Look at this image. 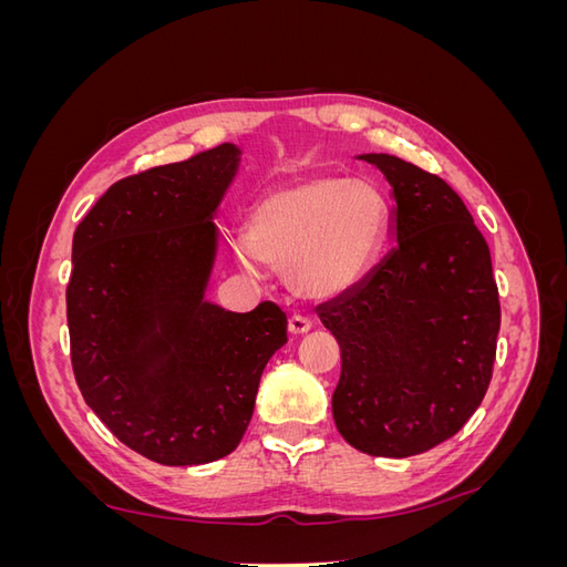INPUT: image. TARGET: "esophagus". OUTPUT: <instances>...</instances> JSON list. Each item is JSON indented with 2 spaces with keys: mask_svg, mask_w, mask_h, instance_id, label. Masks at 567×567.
I'll return each instance as SVG.
<instances>
[{
  "mask_svg": "<svg viewBox=\"0 0 567 567\" xmlns=\"http://www.w3.org/2000/svg\"><path fill=\"white\" fill-rule=\"evenodd\" d=\"M312 329V319L310 317H302V315H293L288 319V331L293 336H302Z\"/></svg>",
  "mask_w": 567,
  "mask_h": 567,
  "instance_id": "34e87169",
  "label": "esophagus"
}]
</instances>
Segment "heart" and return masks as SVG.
Here are the masks:
<instances>
[{"label": "heart", "mask_w": 567, "mask_h": 567, "mask_svg": "<svg viewBox=\"0 0 567 567\" xmlns=\"http://www.w3.org/2000/svg\"><path fill=\"white\" fill-rule=\"evenodd\" d=\"M381 188L340 175H319L267 194L255 205L238 260L252 257L286 271L307 298L346 293L379 255L388 229Z\"/></svg>", "instance_id": "obj_1"}]
</instances>
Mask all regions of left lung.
<instances>
[{
  "label": "left lung",
  "instance_id": "left-lung-1",
  "mask_svg": "<svg viewBox=\"0 0 567 567\" xmlns=\"http://www.w3.org/2000/svg\"><path fill=\"white\" fill-rule=\"evenodd\" d=\"M362 158L392 186L398 244L317 315L340 346L338 433L364 454L404 458L456 435L483 402L499 288L485 236L447 182L388 153Z\"/></svg>",
  "mask_w": 567,
  "mask_h": 567
}]
</instances>
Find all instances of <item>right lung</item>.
Listing matches in <instances>:
<instances>
[{
	"instance_id": "add662e5",
	"label": "right lung",
	"mask_w": 567,
	"mask_h": 567,
	"mask_svg": "<svg viewBox=\"0 0 567 567\" xmlns=\"http://www.w3.org/2000/svg\"><path fill=\"white\" fill-rule=\"evenodd\" d=\"M219 144L115 182L73 236L65 288L71 362L84 402L130 450L163 466L231 454L255 409L286 312L205 302L213 213L236 173Z\"/></svg>"
}]
</instances>
